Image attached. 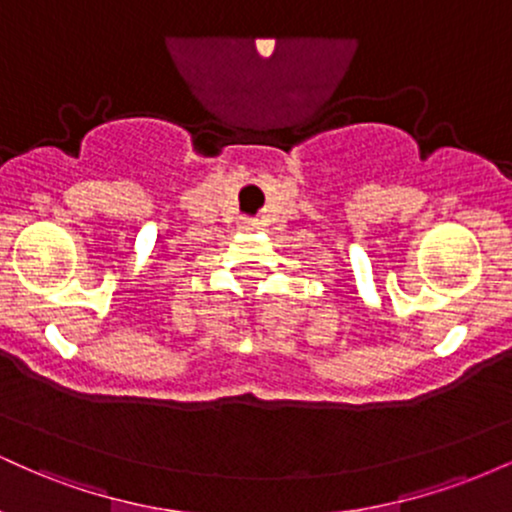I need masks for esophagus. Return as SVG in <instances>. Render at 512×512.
Wrapping results in <instances>:
<instances>
[{
	"label": "esophagus",
	"mask_w": 512,
	"mask_h": 512,
	"mask_svg": "<svg viewBox=\"0 0 512 512\" xmlns=\"http://www.w3.org/2000/svg\"><path fill=\"white\" fill-rule=\"evenodd\" d=\"M240 226H243L245 231H250V228H255V221H252V219H245L243 223H240Z\"/></svg>",
	"instance_id": "esophagus-1"
}]
</instances>
